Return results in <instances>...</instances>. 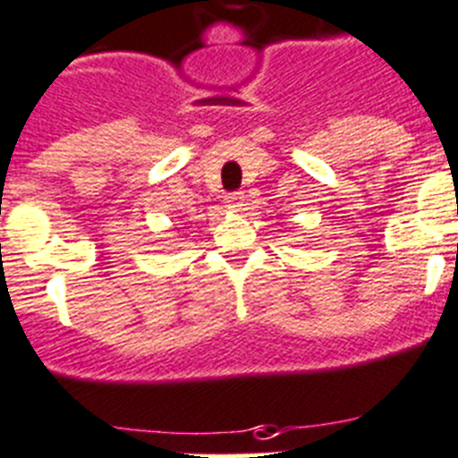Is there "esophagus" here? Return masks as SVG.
Masks as SVG:
<instances>
[{
	"instance_id": "1",
	"label": "esophagus",
	"mask_w": 458,
	"mask_h": 458,
	"mask_svg": "<svg viewBox=\"0 0 458 458\" xmlns=\"http://www.w3.org/2000/svg\"><path fill=\"white\" fill-rule=\"evenodd\" d=\"M225 205H228V209H233V212H239L242 205H244V196H242L239 191L228 193V196H225Z\"/></svg>"
}]
</instances>
